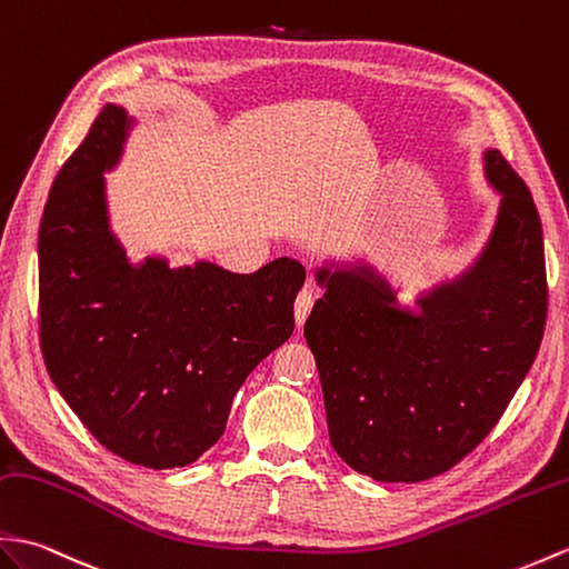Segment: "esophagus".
<instances>
[{"mask_svg":"<svg viewBox=\"0 0 569 569\" xmlns=\"http://www.w3.org/2000/svg\"><path fill=\"white\" fill-rule=\"evenodd\" d=\"M312 302H315L312 290L310 288H302L300 293H298V298H296V322H298V327L306 325L308 315L312 310Z\"/></svg>","mask_w":569,"mask_h":569,"instance_id":"34e87169","label":"esophagus"}]
</instances>
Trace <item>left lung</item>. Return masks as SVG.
<instances>
[{
  "mask_svg": "<svg viewBox=\"0 0 569 569\" xmlns=\"http://www.w3.org/2000/svg\"><path fill=\"white\" fill-rule=\"evenodd\" d=\"M485 169L501 193L482 259L463 279L395 308L359 267L317 273L325 296L306 322L337 456L378 482H421L482 443L543 339L548 279L531 191L497 150Z\"/></svg>",
  "mask_w": 569,
  "mask_h": 569,
  "instance_id": "left-lung-1",
  "label": "left lung"
}]
</instances>
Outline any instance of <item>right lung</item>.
<instances>
[{
    "label": "right lung",
    "instance_id": "right-lung-1",
    "mask_svg": "<svg viewBox=\"0 0 569 569\" xmlns=\"http://www.w3.org/2000/svg\"><path fill=\"white\" fill-rule=\"evenodd\" d=\"M106 103L50 187L38 232V337L48 373L91 436L144 468L201 458L254 366L293 335L306 267H130L106 222L103 169L126 138Z\"/></svg>",
    "mask_w": 569,
    "mask_h": 569
}]
</instances>
